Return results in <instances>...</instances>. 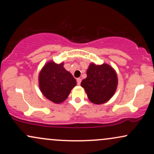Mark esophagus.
I'll list each match as a JSON object with an SVG mask.
<instances>
[{
    "label": "esophagus",
    "instance_id": "34e87169",
    "mask_svg": "<svg viewBox=\"0 0 154 154\" xmlns=\"http://www.w3.org/2000/svg\"><path fill=\"white\" fill-rule=\"evenodd\" d=\"M81 81H82L81 78H77V85H79L81 84Z\"/></svg>",
    "mask_w": 154,
    "mask_h": 154
}]
</instances>
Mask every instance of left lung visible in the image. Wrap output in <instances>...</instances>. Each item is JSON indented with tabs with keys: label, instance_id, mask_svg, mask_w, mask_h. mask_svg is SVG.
Here are the masks:
<instances>
[{
	"label": "left lung",
	"instance_id": "1",
	"mask_svg": "<svg viewBox=\"0 0 154 154\" xmlns=\"http://www.w3.org/2000/svg\"><path fill=\"white\" fill-rule=\"evenodd\" d=\"M117 85L116 72L107 63H91L87 70V77L81 82L88 99L95 104H103L110 100Z\"/></svg>",
	"mask_w": 154,
	"mask_h": 154
}]
</instances>
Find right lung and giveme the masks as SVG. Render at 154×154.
Here are the masks:
<instances>
[{
	"instance_id": "1",
	"label": "right lung",
	"mask_w": 154,
	"mask_h": 154,
	"mask_svg": "<svg viewBox=\"0 0 154 154\" xmlns=\"http://www.w3.org/2000/svg\"><path fill=\"white\" fill-rule=\"evenodd\" d=\"M39 87L44 96L55 103H61L66 99L72 89L77 85L76 79L59 64L53 61L45 63L39 74Z\"/></svg>"
}]
</instances>
